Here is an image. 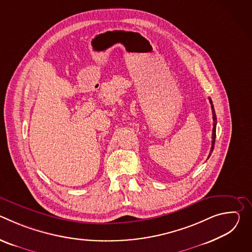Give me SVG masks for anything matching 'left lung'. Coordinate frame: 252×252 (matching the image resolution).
Returning a JSON list of instances; mask_svg holds the SVG:
<instances>
[{
    "label": "left lung",
    "instance_id": "left-lung-1",
    "mask_svg": "<svg viewBox=\"0 0 252 252\" xmlns=\"http://www.w3.org/2000/svg\"><path fill=\"white\" fill-rule=\"evenodd\" d=\"M209 102L211 104V111H212V118H213V127H212V141H211V149H210V154L208 156V158L210 157L211 153L213 152L214 149V142H215V136H217V116H215V112H214V107L212 104V100L209 97Z\"/></svg>",
    "mask_w": 252,
    "mask_h": 252
}]
</instances>
